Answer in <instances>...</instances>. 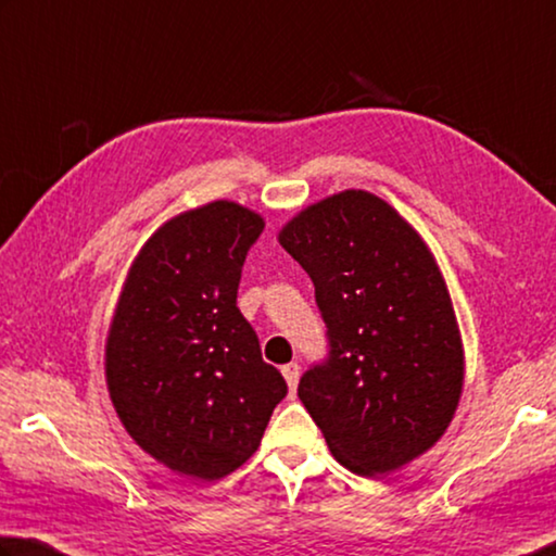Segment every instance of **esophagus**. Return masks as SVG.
Masks as SVG:
<instances>
[{
  "mask_svg": "<svg viewBox=\"0 0 556 556\" xmlns=\"http://www.w3.org/2000/svg\"><path fill=\"white\" fill-rule=\"evenodd\" d=\"M281 375H285V379H287L289 391L294 393L296 391V383H299V377H301V367L296 365V362H289V365L281 367Z\"/></svg>",
  "mask_w": 556,
  "mask_h": 556,
  "instance_id": "34e87169",
  "label": "esophagus"
}]
</instances>
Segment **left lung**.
<instances>
[{"label":"left lung","instance_id":"8db88e82","mask_svg":"<svg viewBox=\"0 0 556 556\" xmlns=\"http://www.w3.org/2000/svg\"><path fill=\"white\" fill-rule=\"evenodd\" d=\"M316 287L330 357L299 399L342 467L379 477L445 435L464 348L445 277L420 233L365 189L316 201L279 230Z\"/></svg>","mask_w":556,"mask_h":556}]
</instances>
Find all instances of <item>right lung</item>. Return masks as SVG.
Wrapping results in <instances>:
<instances>
[{
  "instance_id": "add662e5",
  "label": "right lung",
  "mask_w": 556,
  "mask_h": 556,
  "mask_svg": "<svg viewBox=\"0 0 556 556\" xmlns=\"http://www.w3.org/2000/svg\"><path fill=\"white\" fill-rule=\"evenodd\" d=\"M265 218L218 199L146 240L116 301L104 371L116 416L167 469L216 481L255 454L287 381L236 306Z\"/></svg>"
}]
</instances>
